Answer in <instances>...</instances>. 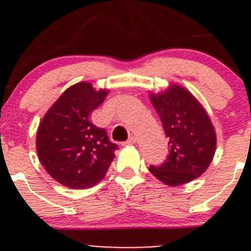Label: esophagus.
I'll use <instances>...</instances> for the list:
<instances>
[{
  "label": "esophagus",
  "mask_w": 251,
  "mask_h": 251,
  "mask_svg": "<svg viewBox=\"0 0 251 251\" xmlns=\"http://www.w3.org/2000/svg\"><path fill=\"white\" fill-rule=\"evenodd\" d=\"M136 141H137L136 140V137H133L132 136V137H130L127 141H126V144H128V146H132V144H136Z\"/></svg>",
  "instance_id": "obj_1"
}]
</instances>
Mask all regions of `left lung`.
Returning <instances> with one entry per match:
<instances>
[{
	"label": "left lung",
	"instance_id": "left-lung-1",
	"mask_svg": "<svg viewBox=\"0 0 251 251\" xmlns=\"http://www.w3.org/2000/svg\"><path fill=\"white\" fill-rule=\"evenodd\" d=\"M149 98L169 137L165 163L149 171L170 187L182 186L201 176L214 159L216 132L201 103L183 86L171 83Z\"/></svg>",
	"mask_w": 251,
	"mask_h": 251
}]
</instances>
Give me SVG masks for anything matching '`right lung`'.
<instances>
[{"label":"right lung","instance_id":"obj_1","mask_svg":"<svg viewBox=\"0 0 251 251\" xmlns=\"http://www.w3.org/2000/svg\"><path fill=\"white\" fill-rule=\"evenodd\" d=\"M107 88L81 81L70 86L47 110L36 135V151L45 170L73 189L91 188L104 178L118 149L91 113L104 102Z\"/></svg>","mask_w":251,"mask_h":251}]
</instances>
